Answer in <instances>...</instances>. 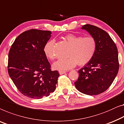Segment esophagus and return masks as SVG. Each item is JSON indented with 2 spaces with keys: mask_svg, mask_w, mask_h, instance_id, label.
Wrapping results in <instances>:
<instances>
[{
  "mask_svg": "<svg viewBox=\"0 0 124 124\" xmlns=\"http://www.w3.org/2000/svg\"><path fill=\"white\" fill-rule=\"evenodd\" d=\"M59 74H60V75H62V74H65V73H66V71H59Z\"/></svg>",
  "mask_w": 124,
  "mask_h": 124,
  "instance_id": "1",
  "label": "esophagus"
}]
</instances>
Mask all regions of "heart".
<instances>
[{"mask_svg": "<svg viewBox=\"0 0 124 124\" xmlns=\"http://www.w3.org/2000/svg\"><path fill=\"white\" fill-rule=\"evenodd\" d=\"M70 45L66 59H61L53 64V68L58 70L65 71L74 68L77 64L84 65L94 56L96 50V41L92 37H82L74 34H68L64 37ZM55 41L50 40L44 47L45 55L47 59L54 60L55 55L54 50Z\"/></svg>", "mask_w": 124, "mask_h": 124, "instance_id": "1", "label": "heart"}]
</instances>
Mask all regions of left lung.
<instances>
[{
	"label": "left lung",
	"mask_w": 124,
	"mask_h": 124,
	"mask_svg": "<svg viewBox=\"0 0 124 124\" xmlns=\"http://www.w3.org/2000/svg\"><path fill=\"white\" fill-rule=\"evenodd\" d=\"M85 30L96 41L94 56L78 71L79 76L74 83L77 90L92 96L105 92L110 87L119 68L118 51L110 35L104 30L91 24L84 25Z\"/></svg>",
	"instance_id": "8db88e82"
}]
</instances>
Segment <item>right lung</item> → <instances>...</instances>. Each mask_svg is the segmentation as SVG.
Wrapping results in <instances>:
<instances>
[{"instance_id":"1","label":"right lung","mask_w":124,"mask_h":124,"mask_svg":"<svg viewBox=\"0 0 124 124\" xmlns=\"http://www.w3.org/2000/svg\"><path fill=\"white\" fill-rule=\"evenodd\" d=\"M51 32L30 30L18 36L8 54L9 75L19 92L41 99L56 89L59 74L52 71L44 52Z\"/></svg>"}]
</instances>
